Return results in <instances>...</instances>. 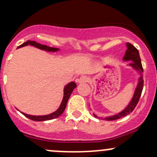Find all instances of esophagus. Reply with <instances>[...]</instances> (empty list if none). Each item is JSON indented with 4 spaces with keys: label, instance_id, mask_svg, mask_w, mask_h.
I'll list each match as a JSON object with an SVG mask.
<instances>
[{
    "label": "esophagus",
    "instance_id": "1",
    "mask_svg": "<svg viewBox=\"0 0 157 157\" xmlns=\"http://www.w3.org/2000/svg\"><path fill=\"white\" fill-rule=\"evenodd\" d=\"M88 82V78L86 76H82L79 78L76 79V82H78L79 84L85 83V82Z\"/></svg>",
    "mask_w": 157,
    "mask_h": 157
}]
</instances>
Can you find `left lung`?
Returning <instances> with one entry per match:
<instances>
[{"mask_svg": "<svg viewBox=\"0 0 157 157\" xmlns=\"http://www.w3.org/2000/svg\"><path fill=\"white\" fill-rule=\"evenodd\" d=\"M127 50L125 54H124V58H123V61H131L128 66L131 67L133 70L137 72V73L140 75V77L138 78V82H137V85L136 87L134 93L132 97L130 103L127 105V107L121 112L115 114V115L110 116V117H98L96 114L93 113V116L97 119H103V120L107 121H113V120H117V119H121V118L126 117L127 115L130 114L134 110V108L138 104L139 100L142 94V89H143L144 85V81H143V68H142V63H141V59L140 56V52H139L138 50L133 47L131 44L127 43L126 44Z\"/></svg>", "mask_w": 157, "mask_h": 157, "instance_id": "8db88e82", "label": "left lung"}]
</instances>
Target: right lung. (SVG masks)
I'll use <instances>...</instances> for the list:
<instances>
[{"label":"right lung","mask_w":157,"mask_h":157,"mask_svg":"<svg viewBox=\"0 0 157 157\" xmlns=\"http://www.w3.org/2000/svg\"><path fill=\"white\" fill-rule=\"evenodd\" d=\"M27 45H32L33 47H36L37 48L40 49V50L47 51V52H58L59 50V48H54V47H50L46 45H42L39 43H37L36 41H34V40H27L25 43L22 44L21 45L19 46L17 48H21L22 47H25V46ZM76 87V84L74 82H71L70 83H68L65 86L64 88V96H63L62 101H61V105L59 108L56 110L55 112L52 113L48 114V115H44V116H33L29 115V114L24 113L21 112L23 115L25 116L26 117H27L28 119H31V120L33 121H47V120H51V119H56V118H58L61 114L63 113V112L64 111L65 108H66L67 103L68 99H69L70 95L73 93V90Z\"/></svg>","instance_id":"obj_1"}]
</instances>
